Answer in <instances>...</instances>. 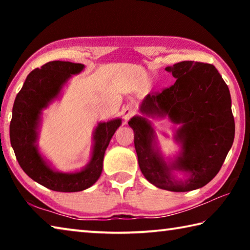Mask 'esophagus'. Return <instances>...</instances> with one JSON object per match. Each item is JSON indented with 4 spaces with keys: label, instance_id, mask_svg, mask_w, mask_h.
Here are the masks:
<instances>
[{
    "label": "esophagus",
    "instance_id": "obj_1",
    "mask_svg": "<svg viewBox=\"0 0 250 250\" xmlns=\"http://www.w3.org/2000/svg\"><path fill=\"white\" fill-rule=\"evenodd\" d=\"M134 113H135V107L133 104L125 105L124 110H122V115H124L125 120H129L130 118L134 115Z\"/></svg>",
    "mask_w": 250,
    "mask_h": 250
}]
</instances>
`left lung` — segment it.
<instances>
[{
  "label": "left lung",
  "instance_id": "obj_1",
  "mask_svg": "<svg viewBox=\"0 0 250 250\" xmlns=\"http://www.w3.org/2000/svg\"><path fill=\"white\" fill-rule=\"evenodd\" d=\"M175 83L156 95H146L140 104L142 116L129 125L142 174L151 184L171 192L201 188L216 176L235 138L229 89L213 65L185 61L166 68ZM167 116L179 125L173 136L180 151L166 158L147 117ZM174 171L185 175L177 179Z\"/></svg>",
  "mask_w": 250,
  "mask_h": 250
}]
</instances>
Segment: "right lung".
I'll use <instances>...</instances> for the list:
<instances>
[{
	"mask_svg": "<svg viewBox=\"0 0 250 250\" xmlns=\"http://www.w3.org/2000/svg\"><path fill=\"white\" fill-rule=\"evenodd\" d=\"M84 69V65L70 62H49L28 74L13 105L10 125L11 146L21 167L37 183L56 192H80L94 185L101 175L104 156L109 142L121 125L120 118L99 122L92 133L89 162L82 170L61 172L55 170L39 149L43 110L59 98L62 88Z\"/></svg>",
	"mask_w": 250,
	"mask_h": 250,
	"instance_id": "add662e5",
	"label": "right lung"
}]
</instances>
